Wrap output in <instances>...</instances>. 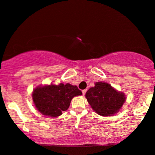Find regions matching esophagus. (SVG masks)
Wrapping results in <instances>:
<instances>
[{"label": "esophagus", "instance_id": "obj_1", "mask_svg": "<svg viewBox=\"0 0 155 155\" xmlns=\"http://www.w3.org/2000/svg\"><path fill=\"white\" fill-rule=\"evenodd\" d=\"M86 92H87V90H83V91H82V94L83 95H85Z\"/></svg>", "mask_w": 155, "mask_h": 155}]
</instances>
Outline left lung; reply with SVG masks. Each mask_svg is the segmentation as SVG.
Listing matches in <instances>:
<instances>
[{
  "label": "left lung",
  "instance_id": "8db88e82",
  "mask_svg": "<svg viewBox=\"0 0 155 155\" xmlns=\"http://www.w3.org/2000/svg\"><path fill=\"white\" fill-rule=\"evenodd\" d=\"M87 102L95 112L101 116H112L118 113L126 101V95L111 84L98 81L87 91Z\"/></svg>",
  "mask_w": 155,
  "mask_h": 155
}]
</instances>
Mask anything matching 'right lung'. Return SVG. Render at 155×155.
Wrapping results in <instances>:
<instances>
[{"instance_id":"obj_1","label":"right lung","mask_w":155,"mask_h":155,"mask_svg":"<svg viewBox=\"0 0 155 155\" xmlns=\"http://www.w3.org/2000/svg\"><path fill=\"white\" fill-rule=\"evenodd\" d=\"M82 94L77 86L64 84H46L37 86L32 92V99L37 110L45 116L58 117L68 109L71 100Z\"/></svg>"}]
</instances>
